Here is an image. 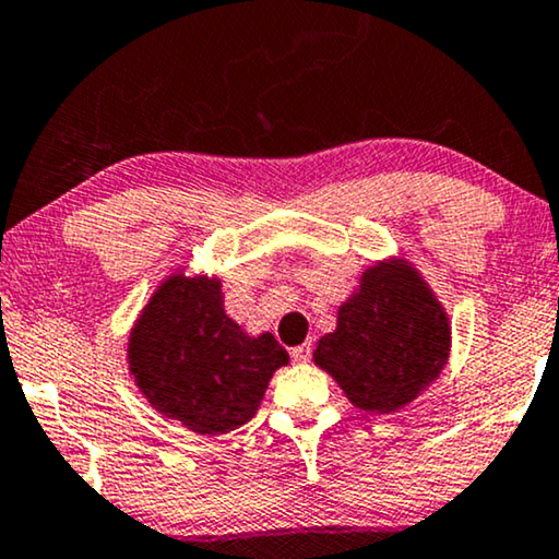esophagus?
I'll list each match as a JSON object with an SVG mask.
<instances>
[{
	"label": "esophagus",
	"instance_id": "obj_1",
	"mask_svg": "<svg viewBox=\"0 0 559 559\" xmlns=\"http://www.w3.org/2000/svg\"><path fill=\"white\" fill-rule=\"evenodd\" d=\"M292 357H294V362H309V357H311V342H304V345L294 347V349H292Z\"/></svg>",
	"mask_w": 559,
	"mask_h": 559
}]
</instances>
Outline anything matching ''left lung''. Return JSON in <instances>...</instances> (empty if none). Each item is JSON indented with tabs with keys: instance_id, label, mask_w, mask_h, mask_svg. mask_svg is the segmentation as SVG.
<instances>
[{
	"instance_id": "obj_1",
	"label": "left lung",
	"mask_w": 559,
	"mask_h": 559,
	"mask_svg": "<svg viewBox=\"0 0 559 559\" xmlns=\"http://www.w3.org/2000/svg\"><path fill=\"white\" fill-rule=\"evenodd\" d=\"M450 347V317L435 292L408 260L389 258L360 275L314 362L360 412L393 414L440 378Z\"/></svg>"
}]
</instances>
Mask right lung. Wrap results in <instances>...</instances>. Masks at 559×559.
<instances>
[{"mask_svg": "<svg viewBox=\"0 0 559 559\" xmlns=\"http://www.w3.org/2000/svg\"><path fill=\"white\" fill-rule=\"evenodd\" d=\"M128 362L155 412L214 437L255 416L288 353L271 332L252 337L225 314L217 275H186L181 267L138 314Z\"/></svg>", "mask_w": 559, "mask_h": 559, "instance_id": "1", "label": "right lung"}]
</instances>
